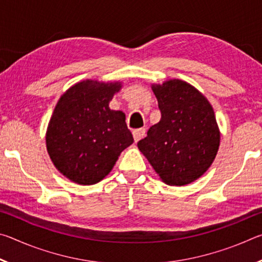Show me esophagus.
Instances as JSON below:
<instances>
[{
	"instance_id": "obj_1",
	"label": "esophagus",
	"mask_w": 262,
	"mask_h": 262,
	"mask_svg": "<svg viewBox=\"0 0 262 262\" xmlns=\"http://www.w3.org/2000/svg\"><path fill=\"white\" fill-rule=\"evenodd\" d=\"M144 135H145V129H144V128H139V129L133 130V136H134V141L135 142L141 140Z\"/></svg>"
}]
</instances>
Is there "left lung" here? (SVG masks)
Wrapping results in <instances>:
<instances>
[{
	"label": "left lung",
	"instance_id": "8db88e82",
	"mask_svg": "<svg viewBox=\"0 0 262 262\" xmlns=\"http://www.w3.org/2000/svg\"><path fill=\"white\" fill-rule=\"evenodd\" d=\"M161 120L137 142L164 183L184 186L205 173L220 147L214 110L196 89L180 79L152 85Z\"/></svg>",
	"mask_w": 262,
	"mask_h": 262
}]
</instances>
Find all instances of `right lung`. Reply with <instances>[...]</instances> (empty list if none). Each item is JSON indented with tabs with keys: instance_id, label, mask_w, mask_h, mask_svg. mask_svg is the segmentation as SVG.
<instances>
[{
	"instance_id": "1",
	"label": "right lung",
	"mask_w": 262,
	"mask_h": 262,
	"mask_svg": "<svg viewBox=\"0 0 262 262\" xmlns=\"http://www.w3.org/2000/svg\"><path fill=\"white\" fill-rule=\"evenodd\" d=\"M120 83L79 82L57 101L46 133L47 151L62 174L79 185H94L112 170L134 142L125 113L108 103Z\"/></svg>"
}]
</instances>
